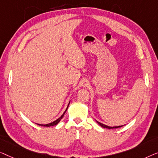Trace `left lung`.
I'll use <instances>...</instances> for the list:
<instances>
[{"mask_svg":"<svg viewBox=\"0 0 158 158\" xmlns=\"http://www.w3.org/2000/svg\"><path fill=\"white\" fill-rule=\"evenodd\" d=\"M97 123H98L99 125H100L102 127H104V128H107V129H114V128H118V127H123V126H116V127H110V126H107V125H105V124H102V123H99V122H98V121H97Z\"/></svg>","mask_w":158,"mask_h":158,"instance_id":"8db88e82","label":"left lung"}]
</instances>
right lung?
<instances>
[{"label":"right lung","instance_id":"add662e5","mask_svg":"<svg viewBox=\"0 0 158 158\" xmlns=\"http://www.w3.org/2000/svg\"><path fill=\"white\" fill-rule=\"evenodd\" d=\"M69 103H70V102H69ZM69 103L68 106H67V107H66V110H65V112H64L63 113V114H62L61 116L59 117V118H58V119H56V120H55V121L53 122V123H49V124H39V125H41V126H44V127H51V126H54V125H56V124L59 123L60 120H61V119L62 118H63L64 115V114H65V112H66V110H67L69 105Z\"/></svg>","mask_w":158,"mask_h":158}]
</instances>
